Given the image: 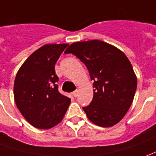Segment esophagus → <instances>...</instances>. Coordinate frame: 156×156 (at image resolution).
Wrapping results in <instances>:
<instances>
[{"label": "esophagus", "instance_id": "esophagus-1", "mask_svg": "<svg viewBox=\"0 0 156 156\" xmlns=\"http://www.w3.org/2000/svg\"><path fill=\"white\" fill-rule=\"evenodd\" d=\"M72 94H73V96L75 97V98H76V97L78 96V91H77V90H76L75 92H73V93H72Z\"/></svg>", "mask_w": 156, "mask_h": 156}]
</instances>
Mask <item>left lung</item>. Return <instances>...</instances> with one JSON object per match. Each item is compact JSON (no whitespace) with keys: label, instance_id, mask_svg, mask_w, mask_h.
<instances>
[{"label":"left lung","instance_id":"8db88e82","mask_svg":"<svg viewBox=\"0 0 156 156\" xmlns=\"http://www.w3.org/2000/svg\"><path fill=\"white\" fill-rule=\"evenodd\" d=\"M64 53L76 56L94 81L92 102L82 107L87 118L103 127L115 125L129 109L137 89V77L126 56L98 40L75 42Z\"/></svg>","mask_w":156,"mask_h":156}]
</instances>
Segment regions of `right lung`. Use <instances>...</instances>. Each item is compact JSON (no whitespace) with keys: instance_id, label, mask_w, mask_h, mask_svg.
<instances>
[{"instance_id":"add662e5","label":"right lung","mask_w":156,"mask_h":156,"mask_svg":"<svg viewBox=\"0 0 156 156\" xmlns=\"http://www.w3.org/2000/svg\"><path fill=\"white\" fill-rule=\"evenodd\" d=\"M68 44L40 47L23 64L14 80L16 105L27 121L36 128L49 129L63 120L70 98L61 94L55 64Z\"/></svg>"}]
</instances>
